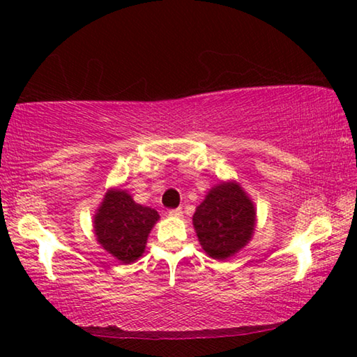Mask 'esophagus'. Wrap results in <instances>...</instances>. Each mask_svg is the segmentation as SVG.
Returning a JSON list of instances; mask_svg holds the SVG:
<instances>
[{"mask_svg":"<svg viewBox=\"0 0 357 357\" xmlns=\"http://www.w3.org/2000/svg\"><path fill=\"white\" fill-rule=\"evenodd\" d=\"M168 214H170L172 217H181V215H183V209H181V208L172 209V211H168Z\"/></svg>","mask_w":357,"mask_h":357,"instance_id":"34e87169","label":"esophagus"}]
</instances>
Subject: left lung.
<instances>
[{
  "mask_svg": "<svg viewBox=\"0 0 357 357\" xmlns=\"http://www.w3.org/2000/svg\"><path fill=\"white\" fill-rule=\"evenodd\" d=\"M192 220L203 250L214 259H227L252 239L257 209L243 187L229 181L208 192Z\"/></svg>",
  "mask_w": 357,
  "mask_h": 357,
  "instance_id": "left-lung-1",
  "label": "left lung"
}]
</instances>
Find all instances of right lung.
I'll use <instances>...</instances> for the list:
<instances>
[{
  "mask_svg": "<svg viewBox=\"0 0 357 357\" xmlns=\"http://www.w3.org/2000/svg\"><path fill=\"white\" fill-rule=\"evenodd\" d=\"M157 211L134 202L128 192L112 189L105 193L94 215V233L98 243L121 263H134L146 247Z\"/></svg>",
  "mask_w": 357,
  "mask_h": 357,
  "instance_id": "obj_1",
  "label": "right lung"
}]
</instances>
